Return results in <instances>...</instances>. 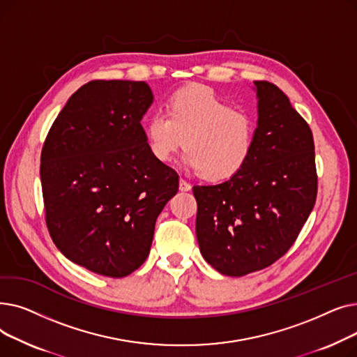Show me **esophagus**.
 Returning <instances> with one entry per match:
<instances>
[{
	"label": "esophagus",
	"mask_w": 357,
	"mask_h": 357,
	"mask_svg": "<svg viewBox=\"0 0 357 357\" xmlns=\"http://www.w3.org/2000/svg\"><path fill=\"white\" fill-rule=\"evenodd\" d=\"M179 190H181V191H190V190H191V183H188L186 181L181 179V181H179Z\"/></svg>",
	"instance_id": "esophagus-1"
}]
</instances>
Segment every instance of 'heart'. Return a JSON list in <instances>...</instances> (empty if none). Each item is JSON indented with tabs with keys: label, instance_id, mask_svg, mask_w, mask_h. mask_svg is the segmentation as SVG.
<instances>
[{
	"label": "heart",
	"instance_id": "heart-1",
	"mask_svg": "<svg viewBox=\"0 0 357 357\" xmlns=\"http://www.w3.org/2000/svg\"><path fill=\"white\" fill-rule=\"evenodd\" d=\"M256 121L248 111L234 109L208 88L174 93L167 111L158 108L146 124L150 153L171 160L185 149V165L210 182L236 175L250 158Z\"/></svg>",
	"mask_w": 357,
	"mask_h": 357
}]
</instances>
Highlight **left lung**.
<instances>
[{"instance_id": "left-lung-1", "label": "left lung", "mask_w": 357, "mask_h": 357, "mask_svg": "<svg viewBox=\"0 0 357 357\" xmlns=\"http://www.w3.org/2000/svg\"><path fill=\"white\" fill-rule=\"evenodd\" d=\"M257 127L250 158L226 182L192 188L202 257L222 275L265 269L294 245L317 198L314 139L289 98L255 81Z\"/></svg>"}]
</instances>
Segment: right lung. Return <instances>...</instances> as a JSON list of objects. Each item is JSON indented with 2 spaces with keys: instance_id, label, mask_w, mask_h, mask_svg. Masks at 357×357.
I'll use <instances>...</instances> for the list:
<instances>
[{
  "instance_id": "1",
  "label": "right lung",
  "mask_w": 357,
  "mask_h": 357,
  "mask_svg": "<svg viewBox=\"0 0 357 357\" xmlns=\"http://www.w3.org/2000/svg\"><path fill=\"white\" fill-rule=\"evenodd\" d=\"M153 102L136 81H91L52 124L40 158L47 230L69 260L124 278L143 265L156 218L179 186L140 124Z\"/></svg>"
}]
</instances>
